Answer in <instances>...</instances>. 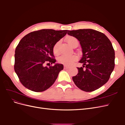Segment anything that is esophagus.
<instances>
[{
  "label": "esophagus",
  "instance_id": "34e87169",
  "mask_svg": "<svg viewBox=\"0 0 125 125\" xmlns=\"http://www.w3.org/2000/svg\"><path fill=\"white\" fill-rule=\"evenodd\" d=\"M69 68V66H64V69H68Z\"/></svg>",
  "mask_w": 125,
  "mask_h": 125
}]
</instances>
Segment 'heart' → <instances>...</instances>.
<instances>
[{
    "label": "heart",
    "mask_w": 125,
    "mask_h": 125,
    "mask_svg": "<svg viewBox=\"0 0 125 125\" xmlns=\"http://www.w3.org/2000/svg\"><path fill=\"white\" fill-rule=\"evenodd\" d=\"M78 41L73 36H69L67 38V42L68 44L71 46L75 42ZM60 42H57L53 47V52L56 55L59 53V48ZM77 59V56L75 55H62L60 56L58 59L59 62L65 65H70L74 61Z\"/></svg>",
    "instance_id": "heart-1"
}]
</instances>
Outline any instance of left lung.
<instances>
[{
	"label": "left lung",
	"instance_id": "1",
	"mask_svg": "<svg viewBox=\"0 0 125 125\" xmlns=\"http://www.w3.org/2000/svg\"><path fill=\"white\" fill-rule=\"evenodd\" d=\"M68 35L80 42L82 57L77 67L78 74L73 77L76 86L85 92L95 91L106 83L115 67V51L111 42L104 34L92 29L68 31Z\"/></svg>",
	"mask_w": 125,
	"mask_h": 125
}]
</instances>
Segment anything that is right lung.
I'll return each mask as SVG.
<instances>
[{
    "mask_svg": "<svg viewBox=\"0 0 125 125\" xmlns=\"http://www.w3.org/2000/svg\"><path fill=\"white\" fill-rule=\"evenodd\" d=\"M67 32L43 29L30 33L21 40L15 51L14 69L26 88L42 92L53 84L63 69L62 64L55 63L53 47ZM48 62L55 65L49 67L43 66Z\"/></svg>",
    "mask_w": 125,
    "mask_h": 125,
    "instance_id": "add662e5",
    "label": "right lung"
}]
</instances>
